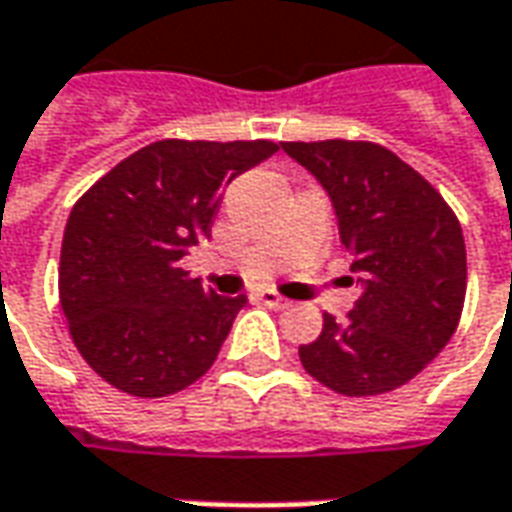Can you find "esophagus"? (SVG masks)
Masks as SVG:
<instances>
[{
    "label": "esophagus",
    "mask_w": 512,
    "mask_h": 512,
    "mask_svg": "<svg viewBox=\"0 0 512 512\" xmlns=\"http://www.w3.org/2000/svg\"><path fill=\"white\" fill-rule=\"evenodd\" d=\"M256 298H259L264 306H270V309H287V306H290V301H287V298H281V295L273 290H262L259 295H256Z\"/></svg>",
    "instance_id": "1"
}]
</instances>
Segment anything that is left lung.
<instances>
[{"label":"left lung","instance_id":"obj_1","mask_svg":"<svg viewBox=\"0 0 512 512\" xmlns=\"http://www.w3.org/2000/svg\"><path fill=\"white\" fill-rule=\"evenodd\" d=\"M323 189L362 295L337 323L323 315L303 368L340 396L390 393L415 379L457 331L465 301L460 220L440 192L373 142H281Z\"/></svg>","mask_w":512,"mask_h":512}]
</instances>
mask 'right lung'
Segmentation results:
<instances>
[{"label": "right lung", "instance_id": "obj_1", "mask_svg": "<svg viewBox=\"0 0 512 512\" xmlns=\"http://www.w3.org/2000/svg\"><path fill=\"white\" fill-rule=\"evenodd\" d=\"M278 144L153 142L74 203L58 267L69 334L94 373L139 398L172 396L214 365L245 295L222 298L181 267L211 236L220 195Z\"/></svg>", "mask_w": 512, "mask_h": 512}]
</instances>
